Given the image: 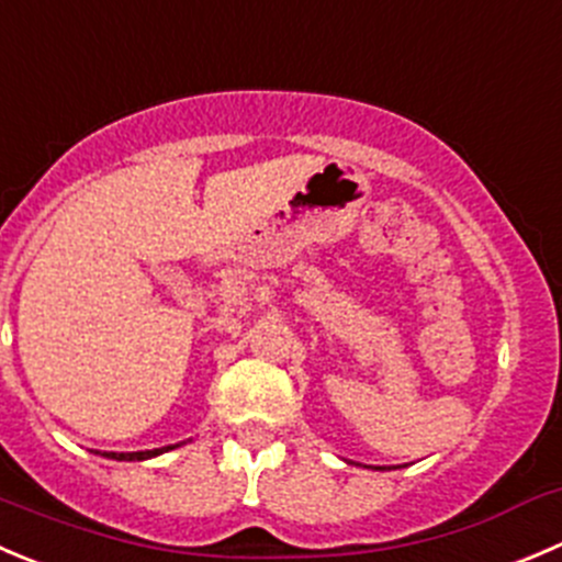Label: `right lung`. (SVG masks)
<instances>
[{
	"instance_id": "1",
	"label": "right lung",
	"mask_w": 562,
	"mask_h": 562,
	"mask_svg": "<svg viewBox=\"0 0 562 562\" xmlns=\"http://www.w3.org/2000/svg\"><path fill=\"white\" fill-rule=\"evenodd\" d=\"M172 448H181V445H170V448H156V450H139V453H101V456H106V459H114V461H145V459H154V456L167 453V450Z\"/></svg>"
}]
</instances>
